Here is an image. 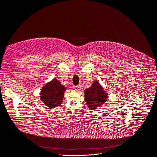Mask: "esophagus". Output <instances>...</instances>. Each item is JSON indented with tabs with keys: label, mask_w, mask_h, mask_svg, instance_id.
Segmentation results:
<instances>
[{
	"label": "esophagus",
	"mask_w": 157,
	"mask_h": 157,
	"mask_svg": "<svg viewBox=\"0 0 157 157\" xmlns=\"http://www.w3.org/2000/svg\"><path fill=\"white\" fill-rule=\"evenodd\" d=\"M73 88L74 89L76 90V91H78V90H79L81 88V85H78V86H74V87H73Z\"/></svg>",
	"instance_id": "1"
}]
</instances>
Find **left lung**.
I'll return each instance as SVG.
<instances>
[{"label":"left lung","instance_id":"1","mask_svg":"<svg viewBox=\"0 0 157 157\" xmlns=\"http://www.w3.org/2000/svg\"><path fill=\"white\" fill-rule=\"evenodd\" d=\"M108 93L97 80L94 81L90 87L85 90V101L91 110L102 106L108 99Z\"/></svg>","mask_w":157,"mask_h":157}]
</instances>
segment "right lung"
Returning a JSON list of instances; mask_svg holds the SVG:
<instances>
[{
  "label": "right lung",
  "mask_w": 157,
  "mask_h": 157,
  "mask_svg": "<svg viewBox=\"0 0 157 157\" xmlns=\"http://www.w3.org/2000/svg\"><path fill=\"white\" fill-rule=\"evenodd\" d=\"M66 90L67 88L59 80L54 78L41 89L40 100L48 108H54L62 104Z\"/></svg>",
  "instance_id": "obj_1"
}]
</instances>
